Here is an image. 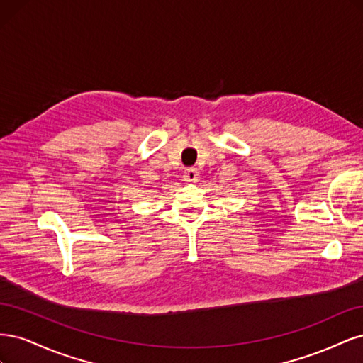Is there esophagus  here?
Returning <instances> with one entry per match:
<instances>
[{
  "label": "esophagus",
  "mask_w": 363,
  "mask_h": 363,
  "mask_svg": "<svg viewBox=\"0 0 363 363\" xmlns=\"http://www.w3.org/2000/svg\"><path fill=\"white\" fill-rule=\"evenodd\" d=\"M199 177H200V172L196 171V168H188V169H184V174H183L184 182H188V183L199 182Z\"/></svg>",
  "instance_id": "1"
}]
</instances>
